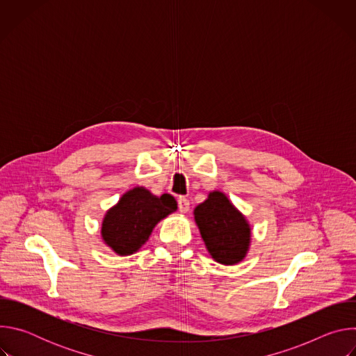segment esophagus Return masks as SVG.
I'll return each instance as SVG.
<instances>
[{
  "label": "esophagus",
  "mask_w": 356,
  "mask_h": 356,
  "mask_svg": "<svg viewBox=\"0 0 356 356\" xmlns=\"http://www.w3.org/2000/svg\"><path fill=\"white\" fill-rule=\"evenodd\" d=\"M177 204H179V211L180 213H187L190 210V201L186 197H179Z\"/></svg>",
  "instance_id": "esophagus-1"
}]
</instances>
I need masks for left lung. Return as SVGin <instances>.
<instances>
[{
	"mask_svg": "<svg viewBox=\"0 0 356 356\" xmlns=\"http://www.w3.org/2000/svg\"><path fill=\"white\" fill-rule=\"evenodd\" d=\"M194 220L214 261L236 265L246 257L250 227L224 193L211 191L194 209Z\"/></svg>",
	"mask_w": 356,
	"mask_h": 356,
	"instance_id": "8db88e82",
	"label": "left lung"
}]
</instances>
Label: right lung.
Masks as SVG:
<instances>
[{
  "label": "right lung",
  "instance_id": "add662e5",
  "mask_svg": "<svg viewBox=\"0 0 356 356\" xmlns=\"http://www.w3.org/2000/svg\"><path fill=\"white\" fill-rule=\"evenodd\" d=\"M176 210L173 195L158 197L145 187H135L107 211L101 235L118 255H132L149 239L155 225Z\"/></svg>",
  "mask_w": 356,
  "mask_h": 356
}]
</instances>
